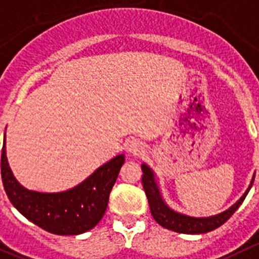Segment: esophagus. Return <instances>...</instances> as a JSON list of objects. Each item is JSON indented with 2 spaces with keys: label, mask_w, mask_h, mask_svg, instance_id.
Returning a JSON list of instances; mask_svg holds the SVG:
<instances>
[{
  "label": "esophagus",
  "mask_w": 259,
  "mask_h": 259,
  "mask_svg": "<svg viewBox=\"0 0 259 259\" xmlns=\"http://www.w3.org/2000/svg\"><path fill=\"white\" fill-rule=\"evenodd\" d=\"M127 151L131 155H134V156H139V155H141L144 152V146L137 140H132V141H130L127 144Z\"/></svg>",
  "instance_id": "34e87169"
}]
</instances>
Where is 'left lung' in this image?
Instances as JSON below:
<instances>
[{"label": "left lung", "mask_w": 259, "mask_h": 259, "mask_svg": "<svg viewBox=\"0 0 259 259\" xmlns=\"http://www.w3.org/2000/svg\"><path fill=\"white\" fill-rule=\"evenodd\" d=\"M141 168L142 173H144L142 174V186H144L145 193L147 196V201H149L152 218L162 228L182 234L208 233V231L215 230L219 226L225 224L231 218V215L238 210L239 206L243 203L248 192H249L250 187H252L253 182H254L255 177L254 174L249 184V188L245 191V193L240 197V199L236 202L235 205L231 206L229 210L224 211V212L219 213V215L211 216V218H191V216L182 215V213H178L171 210V208H169L164 202V199H162L161 194H160L159 187H157L156 182H155V177L151 169L145 164L141 165Z\"/></svg>", "instance_id": "obj_1"}]
</instances>
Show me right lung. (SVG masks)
Segmentation results:
<instances>
[{"mask_svg":"<svg viewBox=\"0 0 259 259\" xmlns=\"http://www.w3.org/2000/svg\"><path fill=\"white\" fill-rule=\"evenodd\" d=\"M123 164L124 155H118L75 188L61 193H40L24 188L15 179L4 144L1 177L9 199L29 221L52 234L78 235L94 228L104 216Z\"/></svg>","mask_w":259,"mask_h":259,"instance_id":"1","label":"right lung"}]
</instances>
